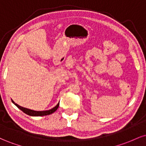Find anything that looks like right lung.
<instances>
[{
    "mask_svg": "<svg viewBox=\"0 0 146 146\" xmlns=\"http://www.w3.org/2000/svg\"><path fill=\"white\" fill-rule=\"evenodd\" d=\"M13 104H14V105H16V106L19 108L20 110H21L23 113H25L27 115H30V116H34V117H38V116H44V115H51L53 113H54L56 110L58 109V107H59V103L57 104L56 106L53 107V108L51 109L48 110H43V111H36V110H33L31 109H29V108H24V107H22L21 106H19L17 104H16L15 102L11 100Z\"/></svg>",
    "mask_w": 146,
    "mask_h": 146,
    "instance_id": "1",
    "label": "right lung"
}]
</instances>
